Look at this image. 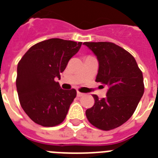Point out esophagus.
I'll use <instances>...</instances> for the list:
<instances>
[{"label":"esophagus","instance_id":"esophagus-1","mask_svg":"<svg viewBox=\"0 0 158 158\" xmlns=\"http://www.w3.org/2000/svg\"><path fill=\"white\" fill-rule=\"evenodd\" d=\"M77 96L78 97L84 96V94H82V93H80V92H77Z\"/></svg>","mask_w":158,"mask_h":158}]
</instances>
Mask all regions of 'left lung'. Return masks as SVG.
<instances>
[{
  "label": "left lung",
  "mask_w": 158,
  "mask_h": 158,
  "mask_svg": "<svg viewBox=\"0 0 158 158\" xmlns=\"http://www.w3.org/2000/svg\"><path fill=\"white\" fill-rule=\"evenodd\" d=\"M98 60L96 82L107 85L106 97L99 99L86 110L92 125L110 130L126 122L135 112L144 92L142 71L132 55L115 43H84Z\"/></svg>",
  "instance_id": "obj_1"
}]
</instances>
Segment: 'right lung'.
I'll list each match as a JSON object with an SVG mask.
<instances>
[{"label":"right lung","mask_w":158,"mask_h":158,"mask_svg":"<svg viewBox=\"0 0 158 158\" xmlns=\"http://www.w3.org/2000/svg\"><path fill=\"white\" fill-rule=\"evenodd\" d=\"M81 45V42L51 38L29 48L19 62V99L28 117L38 125L56 126L66 116L76 90L62 89L55 79H60V73Z\"/></svg>","instance_id":"obj_1"}]
</instances>
